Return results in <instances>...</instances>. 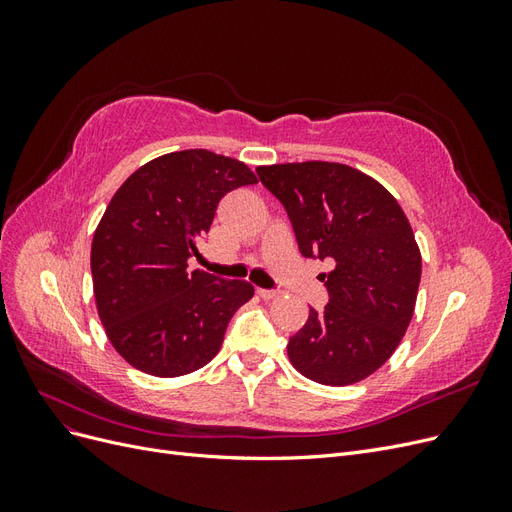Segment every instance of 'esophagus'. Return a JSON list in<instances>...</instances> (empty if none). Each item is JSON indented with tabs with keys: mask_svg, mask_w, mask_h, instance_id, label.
Wrapping results in <instances>:
<instances>
[{
	"mask_svg": "<svg viewBox=\"0 0 512 512\" xmlns=\"http://www.w3.org/2000/svg\"><path fill=\"white\" fill-rule=\"evenodd\" d=\"M258 294H260V297L262 299H265V301H271V299H277V297H280V290H269V288H258Z\"/></svg>",
	"mask_w": 512,
	"mask_h": 512,
	"instance_id": "obj_1",
	"label": "esophagus"
}]
</instances>
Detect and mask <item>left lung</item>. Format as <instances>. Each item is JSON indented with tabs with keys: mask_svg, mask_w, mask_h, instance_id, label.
Wrapping results in <instances>:
<instances>
[{
	"mask_svg": "<svg viewBox=\"0 0 512 512\" xmlns=\"http://www.w3.org/2000/svg\"><path fill=\"white\" fill-rule=\"evenodd\" d=\"M284 205L305 258L331 260L320 273L324 309L290 337L288 356L309 380L354 384L395 352L412 320L421 252L406 213L378 181L335 162L256 168Z\"/></svg>",
	"mask_w": 512,
	"mask_h": 512,
	"instance_id": "8db88e82",
	"label": "left lung"
}]
</instances>
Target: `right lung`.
Instances as JSON below:
<instances>
[{"label":"right lung","instance_id":"1","mask_svg":"<svg viewBox=\"0 0 512 512\" xmlns=\"http://www.w3.org/2000/svg\"><path fill=\"white\" fill-rule=\"evenodd\" d=\"M252 183L243 162L185 149L147 162L111 198L91 243V277L106 335L136 369L175 378L220 352L254 286L190 271L188 260L200 256L220 200Z\"/></svg>","mask_w":512,"mask_h":512}]
</instances>
